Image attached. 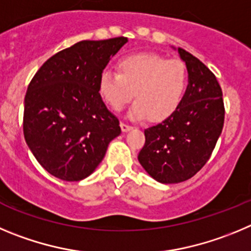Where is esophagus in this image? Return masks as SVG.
<instances>
[{
  "label": "esophagus",
  "instance_id": "1",
  "mask_svg": "<svg viewBox=\"0 0 251 251\" xmlns=\"http://www.w3.org/2000/svg\"><path fill=\"white\" fill-rule=\"evenodd\" d=\"M120 126H121V130H123V132H127V131H130L131 128H132V126L127 125V124H125V123H121Z\"/></svg>",
  "mask_w": 251,
  "mask_h": 251
}]
</instances>
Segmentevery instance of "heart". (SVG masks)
Wrapping results in <instances>:
<instances>
[{"label":"heart","instance_id":"heart-1","mask_svg":"<svg viewBox=\"0 0 251 251\" xmlns=\"http://www.w3.org/2000/svg\"><path fill=\"white\" fill-rule=\"evenodd\" d=\"M119 72L105 70L99 77V92L114 111L132 99L128 116L153 123L166 120L179 109L186 95L189 74L184 62L156 53H134L121 58Z\"/></svg>","mask_w":251,"mask_h":251}]
</instances>
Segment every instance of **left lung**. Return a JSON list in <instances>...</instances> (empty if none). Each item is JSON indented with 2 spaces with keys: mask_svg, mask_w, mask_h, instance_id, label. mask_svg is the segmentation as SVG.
I'll list each match as a JSON object with an SVG mask.
<instances>
[{
  "mask_svg": "<svg viewBox=\"0 0 251 251\" xmlns=\"http://www.w3.org/2000/svg\"><path fill=\"white\" fill-rule=\"evenodd\" d=\"M177 50L189 74L186 95L179 109L166 120L146 128L139 162L161 184L190 179L206 164L223 126L224 101L215 75L201 61Z\"/></svg>",
  "mask_w": 251,
  "mask_h": 251,
  "instance_id": "8db88e82",
  "label": "left lung"
}]
</instances>
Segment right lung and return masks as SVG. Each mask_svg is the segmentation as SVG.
Instances as JSON below:
<instances>
[{
  "label": "right lung",
  "mask_w": 251,
  "mask_h": 251,
  "mask_svg": "<svg viewBox=\"0 0 251 251\" xmlns=\"http://www.w3.org/2000/svg\"><path fill=\"white\" fill-rule=\"evenodd\" d=\"M126 37L81 41L40 67L25 96L24 135L42 168L65 181L91 175L121 134L99 92V77Z\"/></svg>",
  "instance_id": "add662e5"
}]
</instances>
